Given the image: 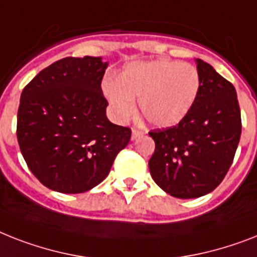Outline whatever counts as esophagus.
Returning <instances> with one entry per match:
<instances>
[{
    "label": "esophagus",
    "instance_id": "esophagus-1",
    "mask_svg": "<svg viewBox=\"0 0 257 257\" xmlns=\"http://www.w3.org/2000/svg\"><path fill=\"white\" fill-rule=\"evenodd\" d=\"M143 131H140V129L137 128H133L132 129V140H136L137 137H140V136H143Z\"/></svg>",
    "mask_w": 257,
    "mask_h": 257
}]
</instances>
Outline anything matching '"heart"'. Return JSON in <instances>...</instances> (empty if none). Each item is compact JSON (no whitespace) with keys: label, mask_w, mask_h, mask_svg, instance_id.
I'll use <instances>...</instances> for the list:
<instances>
[{"label":"heart","mask_w":257,"mask_h":257,"mask_svg":"<svg viewBox=\"0 0 257 257\" xmlns=\"http://www.w3.org/2000/svg\"><path fill=\"white\" fill-rule=\"evenodd\" d=\"M105 95L118 118L135 112V99L144 117L156 126H173L186 117L201 89L197 67L174 60L132 63L118 80L105 84Z\"/></svg>","instance_id":"obj_1"}]
</instances>
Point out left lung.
I'll list each match as a JSON object with an SVG mask.
<instances>
[{"mask_svg": "<svg viewBox=\"0 0 257 257\" xmlns=\"http://www.w3.org/2000/svg\"><path fill=\"white\" fill-rule=\"evenodd\" d=\"M201 89L182 121L153 129L156 149L149 160L152 178L181 199L211 193L226 177L241 133L235 87L208 63L197 59Z\"/></svg>", "mask_w": 257, "mask_h": 257, "instance_id": "left-lung-1", "label": "left lung"}]
</instances>
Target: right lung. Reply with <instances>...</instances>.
Returning <instances> with one entry per match:
<instances>
[{
    "label": "right lung",
    "instance_id": "right-lung-1",
    "mask_svg": "<svg viewBox=\"0 0 257 257\" xmlns=\"http://www.w3.org/2000/svg\"><path fill=\"white\" fill-rule=\"evenodd\" d=\"M101 58L67 56L42 70L21 93L17 139L31 173L46 187L79 194L108 176L132 131L105 116Z\"/></svg>",
    "mask_w": 257,
    "mask_h": 257
}]
</instances>
